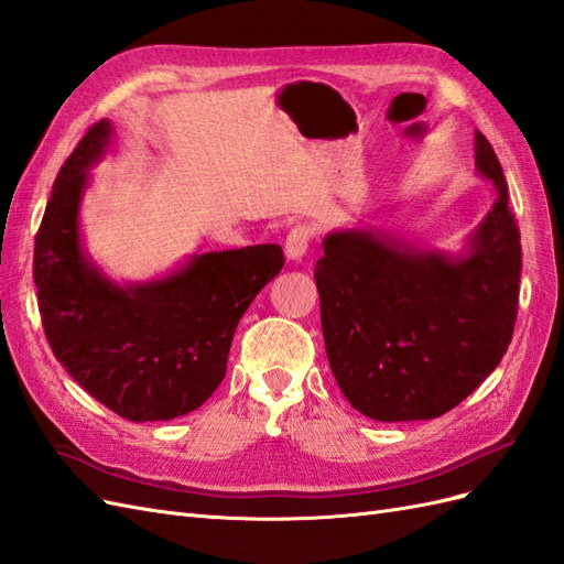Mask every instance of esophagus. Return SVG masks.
Wrapping results in <instances>:
<instances>
[{"instance_id": "34e87169", "label": "esophagus", "mask_w": 564, "mask_h": 564, "mask_svg": "<svg viewBox=\"0 0 564 564\" xmlns=\"http://www.w3.org/2000/svg\"><path fill=\"white\" fill-rule=\"evenodd\" d=\"M310 240H312L310 226H302V224L293 226L291 234L285 236V257L291 259V262H300L310 248Z\"/></svg>"}]
</instances>
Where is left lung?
Segmentation results:
<instances>
[{
    "label": "left lung",
    "mask_w": 564,
    "mask_h": 564,
    "mask_svg": "<svg viewBox=\"0 0 564 564\" xmlns=\"http://www.w3.org/2000/svg\"><path fill=\"white\" fill-rule=\"evenodd\" d=\"M476 171L498 199L467 250L424 252L377 230H336L314 264L330 371L377 422L433 420L457 408L508 352L522 245L508 181L476 131Z\"/></svg>",
    "instance_id": "1"
}]
</instances>
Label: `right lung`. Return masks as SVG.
Returning <instances> with one entry per match:
<instances>
[{
  "label": "right lung",
  "instance_id": "obj_1",
  "mask_svg": "<svg viewBox=\"0 0 564 564\" xmlns=\"http://www.w3.org/2000/svg\"><path fill=\"white\" fill-rule=\"evenodd\" d=\"M109 140V121L90 126L56 173L33 257L42 326L54 357L105 408L131 422L173 420L224 381L240 316L283 269V250L195 254L166 279L111 283L78 230L88 169Z\"/></svg>",
  "mask_w": 564,
  "mask_h": 564
}]
</instances>
